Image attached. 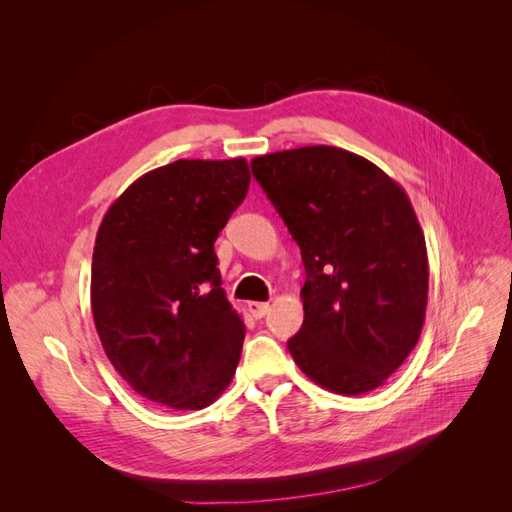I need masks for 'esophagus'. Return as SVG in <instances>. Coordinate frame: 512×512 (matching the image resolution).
Here are the masks:
<instances>
[{
  "label": "esophagus",
  "instance_id": "34e87169",
  "mask_svg": "<svg viewBox=\"0 0 512 512\" xmlns=\"http://www.w3.org/2000/svg\"><path fill=\"white\" fill-rule=\"evenodd\" d=\"M247 309H250V314H252L254 318H262V316L269 314L271 305L265 303V301H250V303H247Z\"/></svg>",
  "mask_w": 512,
  "mask_h": 512
}]
</instances>
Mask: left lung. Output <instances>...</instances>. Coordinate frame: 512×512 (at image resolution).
Listing matches in <instances>:
<instances>
[{"mask_svg": "<svg viewBox=\"0 0 512 512\" xmlns=\"http://www.w3.org/2000/svg\"><path fill=\"white\" fill-rule=\"evenodd\" d=\"M252 173L301 247L294 363L337 395L378 389L425 322L427 245L408 194L376 164L329 145L258 156Z\"/></svg>", "mask_w": 512, "mask_h": 512, "instance_id": "obj_1", "label": "left lung"}]
</instances>
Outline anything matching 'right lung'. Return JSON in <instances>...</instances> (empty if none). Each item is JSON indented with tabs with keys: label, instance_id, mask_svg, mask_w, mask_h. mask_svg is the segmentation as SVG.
Listing matches in <instances>:
<instances>
[{
	"label": "right lung",
	"instance_id": "obj_1",
	"mask_svg": "<svg viewBox=\"0 0 512 512\" xmlns=\"http://www.w3.org/2000/svg\"><path fill=\"white\" fill-rule=\"evenodd\" d=\"M250 188L245 158L177 160L108 207L91 262V312L132 389L203 410L235 376L245 324L222 290L213 243Z\"/></svg>",
	"mask_w": 512,
	"mask_h": 512
}]
</instances>
